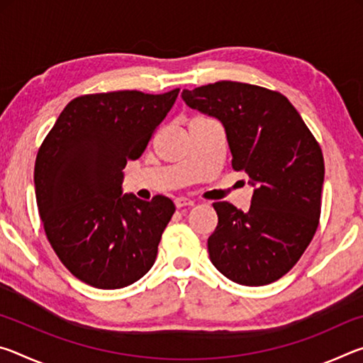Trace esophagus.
I'll list each match as a JSON object with an SVG mask.
<instances>
[{
    "label": "esophagus",
    "mask_w": 363,
    "mask_h": 363,
    "mask_svg": "<svg viewBox=\"0 0 363 363\" xmlns=\"http://www.w3.org/2000/svg\"><path fill=\"white\" fill-rule=\"evenodd\" d=\"M174 205L176 208H184V206H192L194 205V200L186 199V196H177L174 200Z\"/></svg>",
    "instance_id": "esophagus-1"
}]
</instances>
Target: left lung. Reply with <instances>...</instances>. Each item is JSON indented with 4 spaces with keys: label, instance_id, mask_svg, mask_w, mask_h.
<instances>
[{
    "label": "left lung",
    "instance_id": "left-lung-1",
    "mask_svg": "<svg viewBox=\"0 0 363 363\" xmlns=\"http://www.w3.org/2000/svg\"><path fill=\"white\" fill-rule=\"evenodd\" d=\"M181 96L190 108L223 123L232 168L245 171L256 187L247 213L229 201L213 203V266L235 284H272L299 261L317 230L325 176L320 145L277 91L218 82Z\"/></svg>",
    "mask_w": 363,
    "mask_h": 363
}]
</instances>
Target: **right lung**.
I'll return each instance as SVG.
<instances>
[{
	"label": "right lung",
	"instance_id": "obj_1",
	"mask_svg": "<svg viewBox=\"0 0 363 363\" xmlns=\"http://www.w3.org/2000/svg\"><path fill=\"white\" fill-rule=\"evenodd\" d=\"M177 94L79 96L43 140L35 162L41 223L59 259L84 284L116 290L155 262L174 203L163 195H123V169L143 155Z\"/></svg>",
	"mask_w": 363,
	"mask_h": 363
}]
</instances>
